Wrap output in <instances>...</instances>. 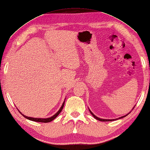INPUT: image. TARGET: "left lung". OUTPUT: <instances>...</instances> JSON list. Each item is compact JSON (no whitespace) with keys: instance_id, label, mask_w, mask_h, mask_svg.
<instances>
[{"instance_id":"8db88e82","label":"left lung","mask_w":150,"mask_h":150,"mask_svg":"<svg viewBox=\"0 0 150 150\" xmlns=\"http://www.w3.org/2000/svg\"><path fill=\"white\" fill-rule=\"evenodd\" d=\"M90 112L91 113L92 116H94L96 119L98 120H100V121H102V122H109V121H114V120H115L114 119V120H105V119H101V118H99V117H98L97 116H96L95 115H94V114H93V113H92L91 111H90ZM126 116H127V115H126V116H122V117H120L119 119H120V118H122V117H124ZM116 120H117V119H116Z\"/></svg>"}]
</instances>
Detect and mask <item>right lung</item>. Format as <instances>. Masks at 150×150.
Returning <instances> with one entry per match:
<instances>
[{"mask_svg":"<svg viewBox=\"0 0 150 150\" xmlns=\"http://www.w3.org/2000/svg\"><path fill=\"white\" fill-rule=\"evenodd\" d=\"M64 105V103L62 104V107L60 108V109L58 110V112L56 113V114H55L54 115V116H52V117H48V118H34V117H28V116H24V115H23V114H22V113H21V114L23 115V116L24 117H26V119L32 120V121L38 122H42V123H48V122H50L51 121H52L53 120H54L56 117L58 116V114H60V113L61 112V111H62V109H63Z\"/></svg>","mask_w":150,"mask_h":150,"instance_id":"right-lung-1","label":"right lung"}]
</instances>
